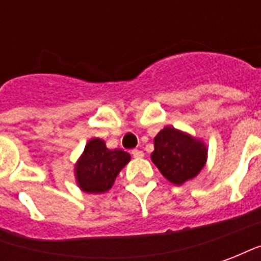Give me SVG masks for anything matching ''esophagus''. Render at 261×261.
Segmentation results:
<instances>
[{"mask_svg":"<svg viewBox=\"0 0 261 261\" xmlns=\"http://www.w3.org/2000/svg\"><path fill=\"white\" fill-rule=\"evenodd\" d=\"M131 153H133V156H134V158H142V156H144V152L140 151V149H133Z\"/></svg>","mask_w":261,"mask_h":261,"instance_id":"34e87169","label":"esophagus"}]
</instances>
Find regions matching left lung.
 Returning <instances> with one entry per match:
<instances>
[{
  "label": "left lung",
  "mask_w": 261,
  "mask_h": 261,
  "mask_svg": "<svg viewBox=\"0 0 261 261\" xmlns=\"http://www.w3.org/2000/svg\"><path fill=\"white\" fill-rule=\"evenodd\" d=\"M152 162L166 180L181 186L194 179L207 164L205 142L186 131L166 125L153 138Z\"/></svg>",
  "instance_id": "left-lung-1"
}]
</instances>
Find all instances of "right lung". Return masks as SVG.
<instances>
[{
	"mask_svg": "<svg viewBox=\"0 0 261 261\" xmlns=\"http://www.w3.org/2000/svg\"><path fill=\"white\" fill-rule=\"evenodd\" d=\"M130 153L123 149H109L100 138L86 142L84 152L74 168L76 185L84 193L100 194L109 192L120 170L130 162Z\"/></svg>",
	"mask_w": 261,
	"mask_h": 261,
	"instance_id": "right-lung-1",
	"label": "right lung"
}]
</instances>
